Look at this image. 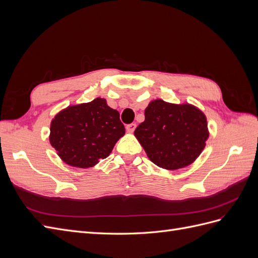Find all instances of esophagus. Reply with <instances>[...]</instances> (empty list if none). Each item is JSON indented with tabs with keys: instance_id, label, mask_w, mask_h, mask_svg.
<instances>
[{
	"instance_id": "1",
	"label": "esophagus",
	"mask_w": 258,
	"mask_h": 258,
	"mask_svg": "<svg viewBox=\"0 0 258 258\" xmlns=\"http://www.w3.org/2000/svg\"><path fill=\"white\" fill-rule=\"evenodd\" d=\"M136 128H137L136 123H130V124H127L126 130H127V132H129V134H132V132L136 130Z\"/></svg>"
}]
</instances>
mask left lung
<instances>
[{
	"label": "left lung",
	"mask_w": 258,
	"mask_h": 258,
	"mask_svg": "<svg viewBox=\"0 0 258 258\" xmlns=\"http://www.w3.org/2000/svg\"><path fill=\"white\" fill-rule=\"evenodd\" d=\"M145 120L135 130L148 159L166 170L185 168L196 160L209 139L207 116L190 103L156 99L144 111Z\"/></svg>",
	"instance_id": "left-lung-1"
}]
</instances>
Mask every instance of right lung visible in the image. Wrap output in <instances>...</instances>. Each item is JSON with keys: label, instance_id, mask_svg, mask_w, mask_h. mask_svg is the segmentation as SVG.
Returning <instances> with one entry per match:
<instances>
[{"label": "right lung", "instance_id": "add662e5", "mask_svg": "<svg viewBox=\"0 0 258 258\" xmlns=\"http://www.w3.org/2000/svg\"><path fill=\"white\" fill-rule=\"evenodd\" d=\"M118 111L104 98L69 105L50 122L49 142L68 166L88 169L111 154L124 135Z\"/></svg>", "mask_w": 258, "mask_h": 258}]
</instances>
